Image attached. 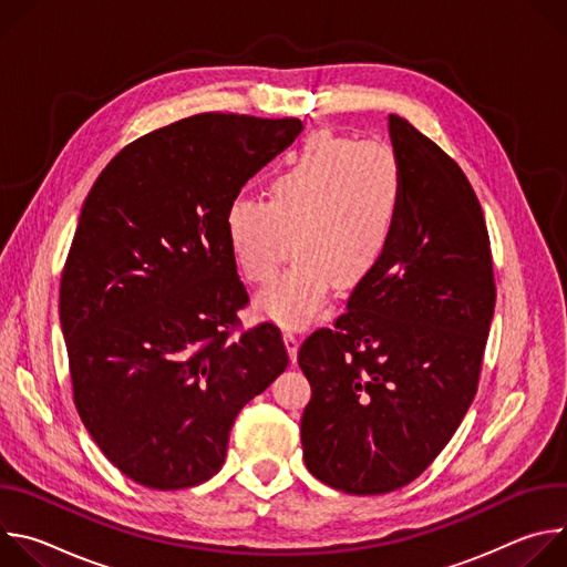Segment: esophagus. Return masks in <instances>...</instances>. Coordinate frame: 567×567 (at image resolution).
I'll use <instances>...</instances> for the list:
<instances>
[{
	"label": "esophagus",
	"instance_id": "34e87169",
	"mask_svg": "<svg viewBox=\"0 0 567 567\" xmlns=\"http://www.w3.org/2000/svg\"><path fill=\"white\" fill-rule=\"evenodd\" d=\"M282 337H285V346H287L289 359H291V363H296V357H298V334H296L293 328H285Z\"/></svg>",
	"mask_w": 567,
	"mask_h": 567
}]
</instances>
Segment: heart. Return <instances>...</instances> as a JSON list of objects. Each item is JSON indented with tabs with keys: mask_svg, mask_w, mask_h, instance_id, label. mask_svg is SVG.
Segmentation results:
<instances>
[{
	"mask_svg": "<svg viewBox=\"0 0 567 567\" xmlns=\"http://www.w3.org/2000/svg\"><path fill=\"white\" fill-rule=\"evenodd\" d=\"M406 199L392 147L311 134L267 184V202L237 195L224 213L230 258L251 285H267L258 309L300 326L326 305L368 282L390 254Z\"/></svg>",
	"mask_w": 567,
	"mask_h": 567,
	"instance_id": "heart-1",
	"label": "heart"
}]
</instances>
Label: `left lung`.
<instances>
[{
	"instance_id": "1",
	"label": "left lung",
	"mask_w": 567,
	"mask_h": 567,
	"mask_svg": "<svg viewBox=\"0 0 567 567\" xmlns=\"http://www.w3.org/2000/svg\"><path fill=\"white\" fill-rule=\"evenodd\" d=\"M406 199L388 258L298 363L311 385L302 457L354 496L406 487L442 453L477 392L496 305L489 233L455 161L390 114Z\"/></svg>"
}]
</instances>
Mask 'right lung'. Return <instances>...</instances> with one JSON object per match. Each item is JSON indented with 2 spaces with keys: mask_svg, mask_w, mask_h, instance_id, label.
Wrapping results in <instances>:
<instances>
[{
  "mask_svg": "<svg viewBox=\"0 0 567 567\" xmlns=\"http://www.w3.org/2000/svg\"><path fill=\"white\" fill-rule=\"evenodd\" d=\"M300 130L298 118H182L125 145L83 204L60 280L73 403L143 487L213 477L237 413L289 365L274 322L241 330L249 293L224 213Z\"/></svg>",
  "mask_w": 567,
  "mask_h": 567,
  "instance_id": "1",
  "label": "right lung"
}]
</instances>
